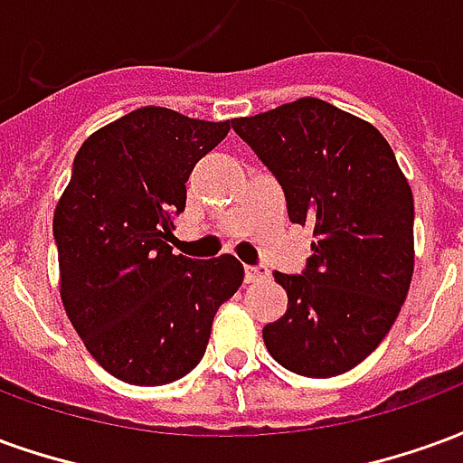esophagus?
<instances>
[{
    "mask_svg": "<svg viewBox=\"0 0 463 463\" xmlns=\"http://www.w3.org/2000/svg\"><path fill=\"white\" fill-rule=\"evenodd\" d=\"M268 278V270L265 268H258V265H245V282L248 285H255Z\"/></svg>",
    "mask_w": 463,
    "mask_h": 463,
    "instance_id": "1",
    "label": "esophagus"
}]
</instances>
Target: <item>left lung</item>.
I'll list each match as a JSON object with an SVG mask.
<instances>
[{"instance_id":"8db88e82","label":"left lung","mask_w":463,"mask_h":463,"mask_svg":"<svg viewBox=\"0 0 463 463\" xmlns=\"http://www.w3.org/2000/svg\"><path fill=\"white\" fill-rule=\"evenodd\" d=\"M278 178L292 222L312 225L300 275L275 272L288 312L262 327L275 362L327 379L387 337L414 272V198L384 136L320 99L232 118Z\"/></svg>"}]
</instances>
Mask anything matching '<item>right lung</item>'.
Masks as SVG:
<instances>
[{"label": "right lung", "mask_w": 463, "mask_h": 463, "mask_svg": "<svg viewBox=\"0 0 463 463\" xmlns=\"http://www.w3.org/2000/svg\"><path fill=\"white\" fill-rule=\"evenodd\" d=\"M231 121L146 106L89 136L54 213L66 315L114 377L161 387L198 367L213 317L242 282L232 255H173L185 181Z\"/></svg>", "instance_id": "add662e5"}]
</instances>
